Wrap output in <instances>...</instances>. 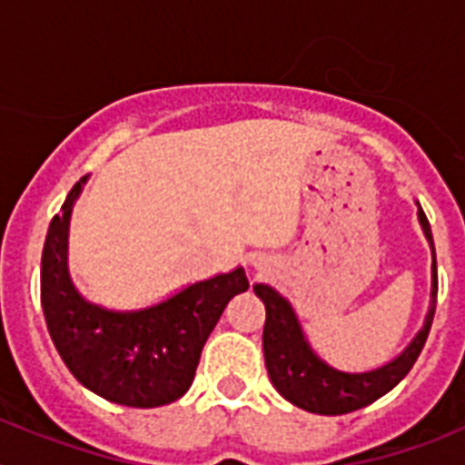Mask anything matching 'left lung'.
<instances>
[{"instance_id":"1","label":"left lung","mask_w":465,"mask_h":465,"mask_svg":"<svg viewBox=\"0 0 465 465\" xmlns=\"http://www.w3.org/2000/svg\"><path fill=\"white\" fill-rule=\"evenodd\" d=\"M419 221H421V228H424L426 240L430 242V252H433V289H430L429 314H426L424 328L417 332V338L410 342V347L398 359L381 365L377 371L340 372L323 363L307 344L289 302L265 283L253 286L256 295L265 305L262 351H265L268 375L274 389L286 401L314 414H347L375 402L412 371L414 361L419 359L426 338H429L435 314V298H438L433 235H430L429 219L421 207H419Z\"/></svg>"}]
</instances>
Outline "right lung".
<instances>
[{
	"mask_svg": "<svg viewBox=\"0 0 465 465\" xmlns=\"http://www.w3.org/2000/svg\"><path fill=\"white\" fill-rule=\"evenodd\" d=\"M85 179L72 188L48 225L41 256L48 332L85 389L127 408H160L188 391L209 332L230 298L249 289V279L237 268L139 312H109L85 302L67 274L69 213Z\"/></svg>",
	"mask_w": 465,
	"mask_h": 465,
	"instance_id": "obj_1",
	"label": "right lung"
}]
</instances>
